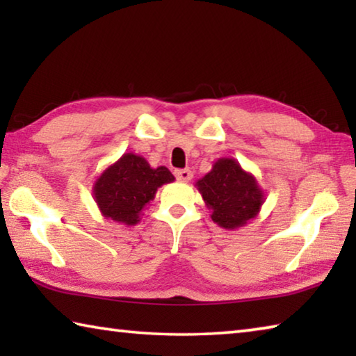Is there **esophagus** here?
Returning a JSON list of instances; mask_svg holds the SVG:
<instances>
[{"label":"esophagus","instance_id":"esophagus-1","mask_svg":"<svg viewBox=\"0 0 356 356\" xmlns=\"http://www.w3.org/2000/svg\"><path fill=\"white\" fill-rule=\"evenodd\" d=\"M174 174H176V177L180 182H190L193 179V172L190 170H177Z\"/></svg>","mask_w":356,"mask_h":356}]
</instances>
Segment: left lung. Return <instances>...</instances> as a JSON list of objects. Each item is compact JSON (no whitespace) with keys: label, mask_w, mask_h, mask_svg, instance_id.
<instances>
[{"label":"left lung","mask_w":356,"mask_h":356,"mask_svg":"<svg viewBox=\"0 0 356 356\" xmlns=\"http://www.w3.org/2000/svg\"><path fill=\"white\" fill-rule=\"evenodd\" d=\"M195 186L210 210V218L227 231L246 226L265 202V193L256 177L229 156L216 160Z\"/></svg>","instance_id":"8db88e82"}]
</instances>
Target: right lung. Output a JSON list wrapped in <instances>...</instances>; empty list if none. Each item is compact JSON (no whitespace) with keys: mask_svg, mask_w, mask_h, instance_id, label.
<instances>
[{"mask_svg":"<svg viewBox=\"0 0 356 356\" xmlns=\"http://www.w3.org/2000/svg\"><path fill=\"white\" fill-rule=\"evenodd\" d=\"M171 182L174 176L166 166L150 168L144 156L127 152L95 179L92 195L102 216L135 226L141 221L143 210L154 201L156 190Z\"/></svg>","mask_w":356,"mask_h":356,"instance_id":"1","label":"right lung"}]
</instances>
